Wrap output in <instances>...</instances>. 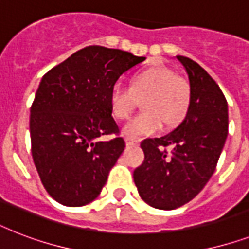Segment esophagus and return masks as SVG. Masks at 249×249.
<instances>
[{
  "label": "esophagus",
  "instance_id": "34e87169",
  "mask_svg": "<svg viewBox=\"0 0 249 249\" xmlns=\"http://www.w3.org/2000/svg\"><path fill=\"white\" fill-rule=\"evenodd\" d=\"M125 141H126V146H138L140 144V140H137V138H130V137H128Z\"/></svg>",
  "mask_w": 249,
  "mask_h": 249
}]
</instances>
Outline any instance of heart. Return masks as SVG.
<instances>
[{
	"mask_svg": "<svg viewBox=\"0 0 249 249\" xmlns=\"http://www.w3.org/2000/svg\"><path fill=\"white\" fill-rule=\"evenodd\" d=\"M140 101L143 112L124 128L130 138L155 134L163 124L168 128L179 124L191 105V86L183 76L161 66L138 72L129 86L116 84L109 93L111 112L119 120L128 119Z\"/></svg>",
	"mask_w": 249,
	"mask_h": 249,
	"instance_id": "b5f03b06",
	"label": "heart"
}]
</instances>
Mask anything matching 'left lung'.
<instances>
[{"mask_svg": "<svg viewBox=\"0 0 249 249\" xmlns=\"http://www.w3.org/2000/svg\"><path fill=\"white\" fill-rule=\"evenodd\" d=\"M177 59L189 75V112L173 132L141 142L144 160L133 174L141 197L165 211L189 203L207 185L229 130L228 102L220 86L196 62Z\"/></svg>", "mask_w": 249, "mask_h": 249, "instance_id": "left-lung-1", "label": "left lung"}]
</instances>
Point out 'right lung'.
<instances>
[{
	"instance_id": "1",
	"label": "right lung",
	"mask_w": 249,
	"mask_h": 249,
	"mask_svg": "<svg viewBox=\"0 0 249 249\" xmlns=\"http://www.w3.org/2000/svg\"><path fill=\"white\" fill-rule=\"evenodd\" d=\"M146 58L91 45L41 80L31 106V151L49 195L81 207L101 194L125 141L113 120L109 93L123 73ZM102 135H113L102 141Z\"/></svg>"
}]
</instances>
